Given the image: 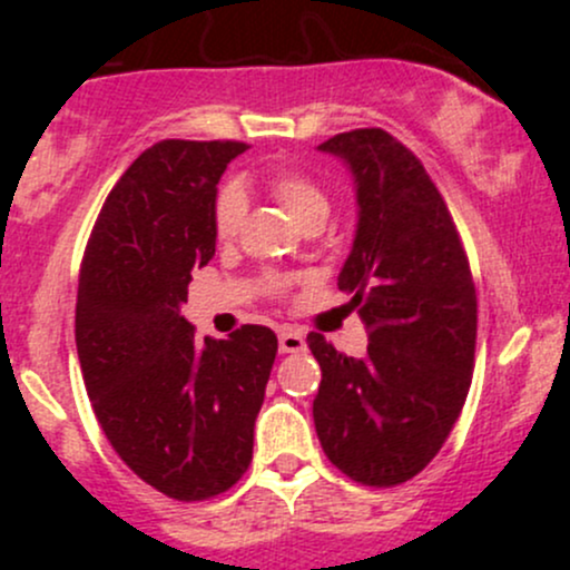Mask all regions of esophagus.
I'll list each match as a JSON object with an SVG mask.
<instances>
[{"label": "esophagus", "mask_w": 570, "mask_h": 570, "mask_svg": "<svg viewBox=\"0 0 570 570\" xmlns=\"http://www.w3.org/2000/svg\"><path fill=\"white\" fill-rule=\"evenodd\" d=\"M278 347L281 353H303L306 350V336L301 331H292V327H284L278 333Z\"/></svg>", "instance_id": "1"}]
</instances>
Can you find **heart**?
Masks as SVG:
<instances>
[{
  "label": "heart",
  "instance_id": "1",
  "mask_svg": "<svg viewBox=\"0 0 570 570\" xmlns=\"http://www.w3.org/2000/svg\"><path fill=\"white\" fill-rule=\"evenodd\" d=\"M267 189L273 198L301 223L303 228L322 226L331 212V200H327L325 189L320 187L317 178H312L303 170L295 168H278L267 176ZM245 215H248V198H245L243 187L237 184H226L217 193L215 200V234L220 243H228L239 234L243 228ZM273 289H278V281H269Z\"/></svg>",
  "mask_w": 570,
  "mask_h": 570
}]
</instances>
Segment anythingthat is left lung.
I'll list each match as a JSON object with an SVG mask.
<instances>
[{"mask_svg": "<svg viewBox=\"0 0 570 570\" xmlns=\"http://www.w3.org/2000/svg\"><path fill=\"white\" fill-rule=\"evenodd\" d=\"M355 178L358 228L338 289L370 333L364 358L308 333L322 383L314 428L327 461L361 485L392 488L450 439L471 386L476 292L461 234L411 148L383 129L331 137Z\"/></svg>", "mask_w": 570, "mask_h": 570, "instance_id": "8db88e82", "label": "left lung"}]
</instances>
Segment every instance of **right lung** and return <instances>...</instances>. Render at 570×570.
I'll return each mask as SVG.
<instances>
[{"label":"right lung","mask_w":570,"mask_h":570,"mask_svg":"<svg viewBox=\"0 0 570 570\" xmlns=\"http://www.w3.org/2000/svg\"><path fill=\"white\" fill-rule=\"evenodd\" d=\"M237 140H163L99 212L77 295V353L118 458L165 497L204 502L248 471L278 338L243 325L195 338L181 317L193 269L215 256L217 181Z\"/></svg>","instance_id":"right-lung-1"}]
</instances>
